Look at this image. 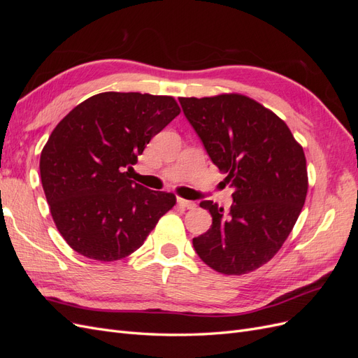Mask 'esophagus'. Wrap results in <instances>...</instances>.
Listing matches in <instances>:
<instances>
[{"mask_svg": "<svg viewBox=\"0 0 358 358\" xmlns=\"http://www.w3.org/2000/svg\"><path fill=\"white\" fill-rule=\"evenodd\" d=\"M178 206H180V208H183V209H196L197 208V204L194 201L180 199V197H178Z\"/></svg>", "mask_w": 358, "mask_h": 358, "instance_id": "34e87169", "label": "esophagus"}]
</instances>
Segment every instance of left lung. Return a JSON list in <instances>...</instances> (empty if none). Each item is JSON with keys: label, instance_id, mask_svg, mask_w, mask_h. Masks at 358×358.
Masks as SVG:
<instances>
[{"label": "left lung", "instance_id": "left-lung-1", "mask_svg": "<svg viewBox=\"0 0 358 358\" xmlns=\"http://www.w3.org/2000/svg\"><path fill=\"white\" fill-rule=\"evenodd\" d=\"M179 101L212 162L234 188L229 210L210 200L200 203L210 212L212 225L194 237V249L220 273L254 272L276 255L305 204L303 148L282 119L246 95Z\"/></svg>", "mask_w": 358, "mask_h": 358}]
</instances>
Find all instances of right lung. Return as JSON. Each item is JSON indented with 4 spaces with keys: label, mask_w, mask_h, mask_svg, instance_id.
<instances>
[{
    "label": "right lung",
    "mask_w": 358,
    "mask_h": 358,
    "mask_svg": "<svg viewBox=\"0 0 358 358\" xmlns=\"http://www.w3.org/2000/svg\"><path fill=\"white\" fill-rule=\"evenodd\" d=\"M180 113L169 95L101 92L62 119L41 150L53 222L76 252L116 262L143 245L176 196L129 179L146 145Z\"/></svg>",
    "instance_id": "add662e5"
}]
</instances>
